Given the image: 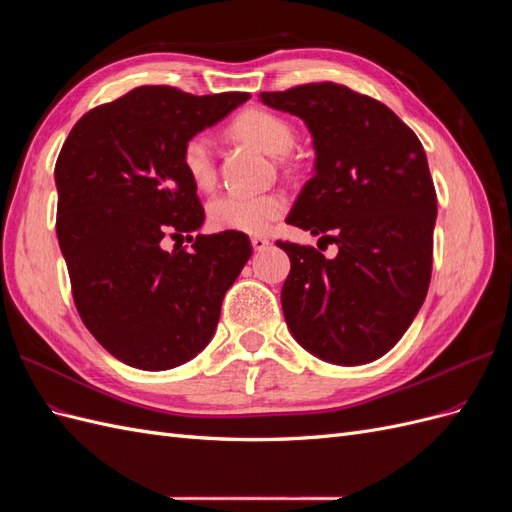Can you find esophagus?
I'll return each mask as SVG.
<instances>
[{
  "label": "esophagus",
  "mask_w": 512,
  "mask_h": 512,
  "mask_svg": "<svg viewBox=\"0 0 512 512\" xmlns=\"http://www.w3.org/2000/svg\"><path fill=\"white\" fill-rule=\"evenodd\" d=\"M252 247H254L256 252L267 250V247H269V239H267V237H260V235H256V237H252Z\"/></svg>",
  "instance_id": "obj_1"
}]
</instances>
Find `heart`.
<instances>
[{
    "mask_svg": "<svg viewBox=\"0 0 512 512\" xmlns=\"http://www.w3.org/2000/svg\"><path fill=\"white\" fill-rule=\"evenodd\" d=\"M230 132L254 143L271 156H284L294 143L290 123L265 108H247L230 123ZM181 166L192 185L200 192H209L218 181V168L209 138L194 134L181 147ZM286 211V198L277 192L237 194L228 192L215 196L207 207V218L215 230H235L256 235L265 232Z\"/></svg>",
    "mask_w": 512,
    "mask_h": 512,
    "instance_id": "obj_1",
    "label": "heart"
}]
</instances>
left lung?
I'll list each match as a JSON object with an SVG mask.
<instances>
[{"mask_svg":"<svg viewBox=\"0 0 512 512\" xmlns=\"http://www.w3.org/2000/svg\"><path fill=\"white\" fill-rule=\"evenodd\" d=\"M262 102L305 121L316 149L288 224L339 247L277 245L290 258L282 309L292 337L318 359L363 365L408 331L431 280L436 188L425 149L389 106L346 85L262 91Z\"/></svg>","mask_w":512,"mask_h":512,"instance_id":"obj_1","label":"left lung"}]
</instances>
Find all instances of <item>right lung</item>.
Wrapping results in <instances>:
<instances>
[{"label": "right lung", "mask_w": 512, "mask_h": 512, "mask_svg": "<svg viewBox=\"0 0 512 512\" xmlns=\"http://www.w3.org/2000/svg\"><path fill=\"white\" fill-rule=\"evenodd\" d=\"M247 98L143 85L91 108L59 151L55 228L74 305L121 363L162 371L190 361L252 256L245 232L190 237L205 211L181 166L183 143ZM164 234H188L193 250L166 253Z\"/></svg>", "instance_id": "add662e5"}]
</instances>
